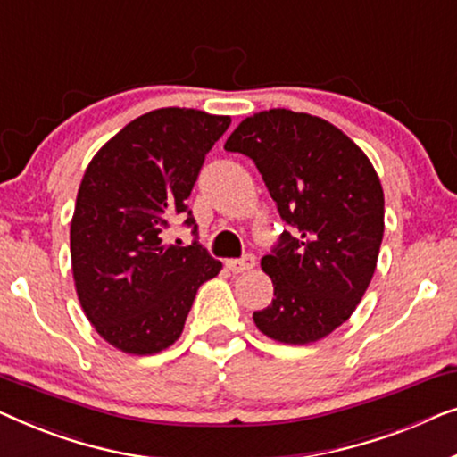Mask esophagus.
<instances>
[{
  "instance_id": "obj_1",
  "label": "esophagus",
  "mask_w": 457,
  "mask_h": 457,
  "mask_svg": "<svg viewBox=\"0 0 457 457\" xmlns=\"http://www.w3.org/2000/svg\"><path fill=\"white\" fill-rule=\"evenodd\" d=\"M256 265V259L253 254H244L242 259H229L226 261V267L231 273H246Z\"/></svg>"
}]
</instances>
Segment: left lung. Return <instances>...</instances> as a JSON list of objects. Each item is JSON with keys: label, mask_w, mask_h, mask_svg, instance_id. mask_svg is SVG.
Returning <instances> with one entry per match:
<instances>
[{"label": "left lung", "mask_w": 457, "mask_h": 457, "mask_svg": "<svg viewBox=\"0 0 457 457\" xmlns=\"http://www.w3.org/2000/svg\"><path fill=\"white\" fill-rule=\"evenodd\" d=\"M226 149L253 159L290 226L261 259L275 298L254 325L281 344L323 339L352 317L375 273L385 229L375 167L339 128L290 109L242 120Z\"/></svg>", "instance_id": "8db88e82"}]
</instances>
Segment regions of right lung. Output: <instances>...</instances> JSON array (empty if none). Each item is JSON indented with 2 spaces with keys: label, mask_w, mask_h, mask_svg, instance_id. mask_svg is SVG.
<instances>
[{
  "label": "right lung",
  "mask_w": 457,
  "mask_h": 457,
  "mask_svg": "<svg viewBox=\"0 0 457 457\" xmlns=\"http://www.w3.org/2000/svg\"><path fill=\"white\" fill-rule=\"evenodd\" d=\"M229 115L186 107L149 112L101 146L82 176L70 223L74 286L99 336L126 354H157L182 336L195 295L221 271L196 240L163 244L186 207L204 155Z\"/></svg>",
  "instance_id": "obj_1"
}]
</instances>
